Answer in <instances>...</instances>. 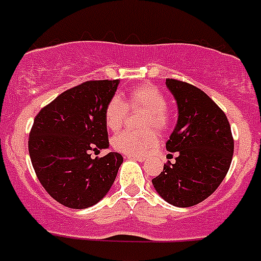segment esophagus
Masks as SVG:
<instances>
[{"instance_id": "esophagus-1", "label": "esophagus", "mask_w": 261, "mask_h": 261, "mask_svg": "<svg viewBox=\"0 0 261 261\" xmlns=\"http://www.w3.org/2000/svg\"><path fill=\"white\" fill-rule=\"evenodd\" d=\"M128 159H134V161L138 162H145V158L144 156H134V155H127Z\"/></svg>"}]
</instances>
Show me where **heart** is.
<instances>
[{"instance_id": "1", "label": "heart", "mask_w": 261, "mask_h": 261, "mask_svg": "<svg viewBox=\"0 0 261 261\" xmlns=\"http://www.w3.org/2000/svg\"><path fill=\"white\" fill-rule=\"evenodd\" d=\"M128 108H143L145 116L143 127L145 130H125L112 139L116 150L134 156H143L156 145V128L164 133L171 126V115L167 110V98L161 89L150 84L139 85L128 90L126 105L120 97H112L105 108V122L110 130L117 131L125 121Z\"/></svg>"}]
</instances>
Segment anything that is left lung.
Returning a JSON list of instances; mask_svg holds the SVG:
<instances>
[{"mask_svg":"<svg viewBox=\"0 0 261 261\" xmlns=\"http://www.w3.org/2000/svg\"><path fill=\"white\" fill-rule=\"evenodd\" d=\"M166 84L178 107L166 148L177 156L151 182L167 203L187 208L209 198L224 179L233 156V136L226 113L203 90L176 79Z\"/></svg>","mask_w":261,"mask_h":261,"instance_id":"obj_1","label":"left lung"}]
</instances>
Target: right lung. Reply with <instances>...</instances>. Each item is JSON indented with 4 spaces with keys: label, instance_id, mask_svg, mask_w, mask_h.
Returning <instances> with one entry per match:
<instances>
[{
    "label": "right lung",
    "instance_id": "1",
    "mask_svg": "<svg viewBox=\"0 0 261 261\" xmlns=\"http://www.w3.org/2000/svg\"><path fill=\"white\" fill-rule=\"evenodd\" d=\"M118 80H89L58 95L34 118L29 134L33 168L45 191L62 205L85 209L102 200L123 158L120 153L93 159L107 149L105 108Z\"/></svg>",
    "mask_w": 261,
    "mask_h": 261
}]
</instances>
